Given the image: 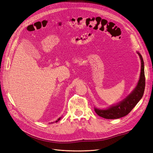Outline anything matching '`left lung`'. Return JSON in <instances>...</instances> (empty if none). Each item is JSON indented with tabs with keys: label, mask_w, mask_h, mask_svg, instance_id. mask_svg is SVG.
I'll return each mask as SVG.
<instances>
[{
	"label": "left lung",
	"mask_w": 153,
	"mask_h": 153,
	"mask_svg": "<svg viewBox=\"0 0 153 153\" xmlns=\"http://www.w3.org/2000/svg\"><path fill=\"white\" fill-rule=\"evenodd\" d=\"M140 57L141 68L140 77L137 86L134 90L123 99L122 101L116 105H113L106 109H99L95 108V112L99 116L106 119H118L128 115L134 108L143 95L145 87V77L144 71V62L141 54L137 52Z\"/></svg>",
	"instance_id": "1"
}]
</instances>
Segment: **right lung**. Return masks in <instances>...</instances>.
Returning a JSON list of instances; mask_svg holds the SVG:
<instances>
[{"label":"right lung","mask_w":153,"mask_h":153,"mask_svg":"<svg viewBox=\"0 0 153 153\" xmlns=\"http://www.w3.org/2000/svg\"><path fill=\"white\" fill-rule=\"evenodd\" d=\"M61 118H62V117H60V118H58L57 120H56V122H58V121H59V120L61 119Z\"/></svg>","instance_id":"right-lung-1"}]
</instances>
